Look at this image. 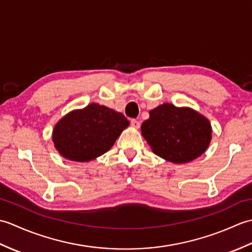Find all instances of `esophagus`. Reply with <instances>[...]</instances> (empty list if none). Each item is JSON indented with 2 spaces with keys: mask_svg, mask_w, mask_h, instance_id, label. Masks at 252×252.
I'll return each mask as SVG.
<instances>
[{
  "mask_svg": "<svg viewBox=\"0 0 252 252\" xmlns=\"http://www.w3.org/2000/svg\"><path fill=\"white\" fill-rule=\"evenodd\" d=\"M131 126L133 127H135V129H138V127H140V121H137L136 119H132L131 120Z\"/></svg>",
  "mask_w": 252,
  "mask_h": 252,
  "instance_id": "34e87169",
  "label": "esophagus"
}]
</instances>
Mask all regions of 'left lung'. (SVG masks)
Segmentation results:
<instances>
[{
  "label": "left lung",
  "mask_w": 252,
  "mask_h": 252,
  "mask_svg": "<svg viewBox=\"0 0 252 252\" xmlns=\"http://www.w3.org/2000/svg\"><path fill=\"white\" fill-rule=\"evenodd\" d=\"M142 135L154 154L173 163H187L210 145L212 127L205 116L189 107L164 103L149 111Z\"/></svg>",
  "instance_id": "obj_1"
}]
</instances>
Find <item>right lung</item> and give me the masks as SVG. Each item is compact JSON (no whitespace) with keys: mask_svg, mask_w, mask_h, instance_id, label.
Returning a JSON list of instances; mask_svg holds the SVG:
<instances>
[{"mask_svg":"<svg viewBox=\"0 0 252 252\" xmlns=\"http://www.w3.org/2000/svg\"><path fill=\"white\" fill-rule=\"evenodd\" d=\"M129 125L121 112L92 103L63 116L53 129L52 140L63 158L88 162L108 152Z\"/></svg>","mask_w":252,"mask_h":252,"instance_id":"1","label":"right lung"}]
</instances>
